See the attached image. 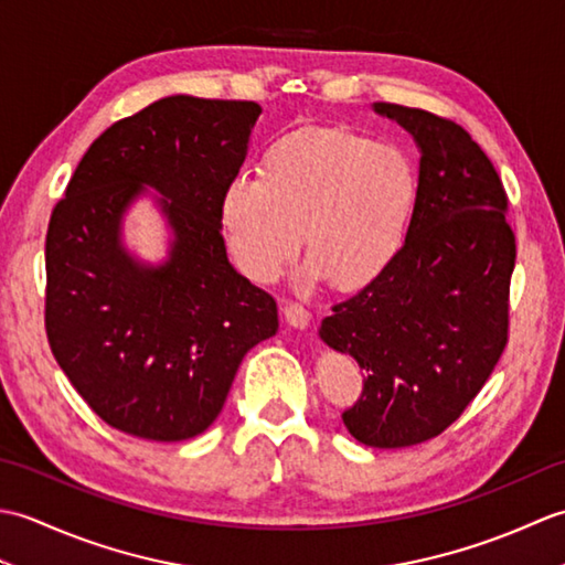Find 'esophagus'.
Returning a JSON list of instances; mask_svg holds the SVG:
<instances>
[{"mask_svg":"<svg viewBox=\"0 0 565 565\" xmlns=\"http://www.w3.org/2000/svg\"><path fill=\"white\" fill-rule=\"evenodd\" d=\"M281 313H284L286 322H289L291 328H298V330L308 328V322H310V313H308V310H306L301 303L284 301V306H281Z\"/></svg>","mask_w":565,"mask_h":565,"instance_id":"esophagus-1","label":"esophagus"}]
</instances>
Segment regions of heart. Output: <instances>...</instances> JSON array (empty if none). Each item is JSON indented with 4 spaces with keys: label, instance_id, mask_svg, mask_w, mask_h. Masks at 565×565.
<instances>
[{
    "label": "heart",
    "instance_id": "heart-1",
    "mask_svg": "<svg viewBox=\"0 0 565 565\" xmlns=\"http://www.w3.org/2000/svg\"><path fill=\"white\" fill-rule=\"evenodd\" d=\"M417 199L415 167L395 146L342 126L301 128L262 154L221 206L227 247L247 279L269 284L303 243L298 284L359 289L403 247Z\"/></svg>",
    "mask_w": 565,
    "mask_h": 565
}]
</instances>
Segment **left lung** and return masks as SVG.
Here are the masks:
<instances>
[{"instance_id":"left-lung-1","label":"left lung","mask_w":565,"mask_h":565,"mask_svg":"<svg viewBox=\"0 0 565 565\" xmlns=\"http://www.w3.org/2000/svg\"><path fill=\"white\" fill-rule=\"evenodd\" d=\"M419 148L417 199L398 255L332 306L320 340L356 359L364 391L342 423L376 449L441 435L493 374L508 344L514 233L493 162L466 130L376 102Z\"/></svg>"}]
</instances>
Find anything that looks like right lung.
<instances>
[{
    "label": "right lung",
    "mask_w": 565,
    "mask_h": 565,
    "mask_svg": "<svg viewBox=\"0 0 565 565\" xmlns=\"http://www.w3.org/2000/svg\"><path fill=\"white\" fill-rule=\"evenodd\" d=\"M262 106L177 94L92 142L45 235V332L106 425L182 441L223 411L243 356L279 330L276 301L227 262L221 206ZM163 196L171 255L152 268L120 243L142 190Z\"/></svg>",
    "instance_id": "add662e5"
}]
</instances>
